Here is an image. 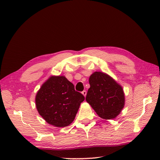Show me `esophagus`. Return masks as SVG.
<instances>
[{"mask_svg":"<svg viewBox=\"0 0 160 160\" xmlns=\"http://www.w3.org/2000/svg\"><path fill=\"white\" fill-rule=\"evenodd\" d=\"M82 93L83 94V96H84V97H85V96H87V91H83L82 92Z\"/></svg>","mask_w":160,"mask_h":160,"instance_id":"esophagus-1","label":"esophagus"}]
</instances>
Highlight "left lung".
<instances>
[{
    "label": "left lung",
    "mask_w": 160,
    "mask_h": 160,
    "mask_svg": "<svg viewBox=\"0 0 160 160\" xmlns=\"http://www.w3.org/2000/svg\"><path fill=\"white\" fill-rule=\"evenodd\" d=\"M90 88L86 100L96 113L104 120L116 118L124 108L122 87L108 75L96 71L89 78Z\"/></svg>",
    "instance_id": "obj_1"
}]
</instances>
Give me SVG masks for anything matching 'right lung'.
Instances as JSON below:
<instances>
[{
    "label": "right lung",
    "instance_id": "1",
    "mask_svg": "<svg viewBox=\"0 0 160 160\" xmlns=\"http://www.w3.org/2000/svg\"><path fill=\"white\" fill-rule=\"evenodd\" d=\"M83 95L64 76H52L40 87L36 96L39 114L47 123L65 127L74 120Z\"/></svg>",
    "mask_w": 160,
    "mask_h": 160
}]
</instances>
